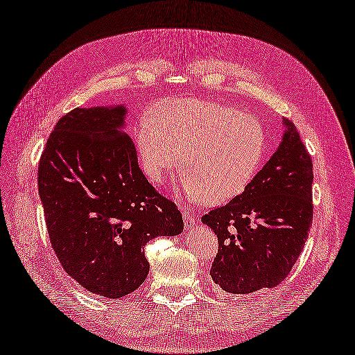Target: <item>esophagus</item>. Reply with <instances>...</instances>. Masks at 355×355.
<instances>
[{"label": "esophagus", "instance_id": "esophagus-1", "mask_svg": "<svg viewBox=\"0 0 355 355\" xmlns=\"http://www.w3.org/2000/svg\"><path fill=\"white\" fill-rule=\"evenodd\" d=\"M184 214V226H185V229L187 230H189V229H193L194 226H196V223H197V220L194 218V217H191V215H189L188 212H182Z\"/></svg>", "mask_w": 355, "mask_h": 355}]
</instances>
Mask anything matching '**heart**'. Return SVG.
Returning a JSON list of instances; mask_svg holds the SVG:
<instances>
[{
  "mask_svg": "<svg viewBox=\"0 0 355 355\" xmlns=\"http://www.w3.org/2000/svg\"><path fill=\"white\" fill-rule=\"evenodd\" d=\"M134 143L144 175L161 185L180 167L191 203L218 205L239 196L261 166L262 123L235 107L203 99L162 102L152 117L135 122Z\"/></svg>",
  "mask_w": 355,
  "mask_h": 355,
  "instance_id": "b5f03b06",
  "label": "heart"
}]
</instances>
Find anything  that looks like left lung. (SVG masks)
Wrapping results in <instances>:
<instances>
[{"label": "left lung", "instance_id": "8db88e82", "mask_svg": "<svg viewBox=\"0 0 355 355\" xmlns=\"http://www.w3.org/2000/svg\"><path fill=\"white\" fill-rule=\"evenodd\" d=\"M277 150L243 194L202 217L218 238L211 277L229 293L274 288L288 277L312 226V159L283 119Z\"/></svg>", "mask_w": 355, "mask_h": 355}]
</instances>
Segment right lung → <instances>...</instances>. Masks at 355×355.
Here are the masks:
<instances>
[{
    "label": "right lung",
    "mask_w": 355,
    "mask_h": 355,
    "mask_svg": "<svg viewBox=\"0 0 355 355\" xmlns=\"http://www.w3.org/2000/svg\"><path fill=\"white\" fill-rule=\"evenodd\" d=\"M128 108H75L58 120L39 162L51 244L84 289L122 298L149 274L144 245L182 233L184 220L146 179L125 132Z\"/></svg>",
    "instance_id": "right-lung-1"
}]
</instances>
